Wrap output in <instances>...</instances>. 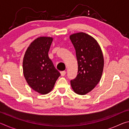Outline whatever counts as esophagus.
I'll use <instances>...</instances> for the list:
<instances>
[{
    "instance_id": "1",
    "label": "esophagus",
    "mask_w": 129,
    "mask_h": 129,
    "mask_svg": "<svg viewBox=\"0 0 129 129\" xmlns=\"http://www.w3.org/2000/svg\"><path fill=\"white\" fill-rule=\"evenodd\" d=\"M60 73H61V76H64L65 75H66V72H65V71H62V72H61Z\"/></svg>"
}]
</instances>
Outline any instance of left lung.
Returning a JSON list of instances; mask_svg holds the SVG:
<instances>
[{"label":"left lung","instance_id":"8db88e82","mask_svg":"<svg viewBox=\"0 0 129 129\" xmlns=\"http://www.w3.org/2000/svg\"><path fill=\"white\" fill-rule=\"evenodd\" d=\"M76 50L78 72L76 78L71 81L72 88L79 95L91 91L101 80L104 58L99 43L92 36L84 32L69 36Z\"/></svg>","mask_w":129,"mask_h":129}]
</instances>
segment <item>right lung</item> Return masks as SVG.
<instances>
[{
	"label": "right lung",
	"instance_id": "add662e5",
	"mask_svg": "<svg viewBox=\"0 0 129 129\" xmlns=\"http://www.w3.org/2000/svg\"><path fill=\"white\" fill-rule=\"evenodd\" d=\"M52 37L40 36L30 44L23 61L24 76L28 85L41 94L52 91L60 73L48 56Z\"/></svg>",
	"mask_w": 129,
	"mask_h": 129
}]
</instances>
